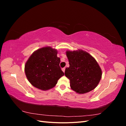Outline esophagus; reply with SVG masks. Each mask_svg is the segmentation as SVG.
<instances>
[{
  "label": "esophagus",
  "mask_w": 126,
  "mask_h": 126,
  "mask_svg": "<svg viewBox=\"0 0 126 126\" xmlns=\"http://www.w3.org/2000/svg\"><path fill=\"white\" fill-rule=\"evenodd\" d=\"M62 70L63 72H64V71H65V68H62Z\"/></svg>",
  "instance_id": "esophagus-1"
}]
</instances>
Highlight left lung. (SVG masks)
<instances>
[{
    "instance_id": "8db88e82",
    "label": "left lung",
    "mask_w": 126,
    "mask_h": 126,
    "mask_svg": "<svg viewBox=\"0 0 126 126\" xmlns=\"http://www.w3.org/2000/svg\"><path fill=\"white\" fill-rule=\"evenodd\" d=\"M69 67L64 72L71 88L79 94L93 90L99 82L102 71L94 57L82 50L67 51Z\"/></svg>"
}]
</instances>
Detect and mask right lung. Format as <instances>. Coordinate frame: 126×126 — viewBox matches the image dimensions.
Masks as SVG:
<instances>
[{"mask_svg": "<svg viewBox=\"0 0 126 126\" xmlns=\"http://www.w3.org/2000/svg\"><path fill=\"white\" fill-rule=\"evenodd\" d=\"M57 53L56 49L46 47L38 49L30 56L25 64V71L33 86L42 90L50 89L64 75Z\"/></svg>", "mask_w": 126, "mask_h": 126, "instance_id": "add662e5", "label": "right lung"}]
</instances>
